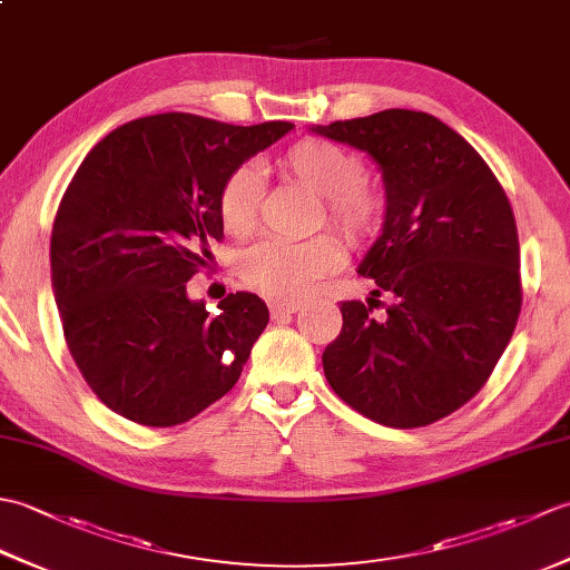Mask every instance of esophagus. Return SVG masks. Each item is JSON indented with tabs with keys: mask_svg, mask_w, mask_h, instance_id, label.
Masks as SVG:
<instances>
[{
	"mask_svg": "<svg viewBox=\"0 0 570 570\" xmlns=\"http://www.w3.org/2000/svg\"><path fill=\"white\" fill-rule=\"evenodd\" d=\"M298 308H301L298 301H274V304L269 306L274 321L284 318V316H292V313H296Z\"/></svg>",
	"mask_w": 570,
	"mask_h": 570,
	"instance_id": "34e87169",
	"label": "esophagus"
}]
</instances>
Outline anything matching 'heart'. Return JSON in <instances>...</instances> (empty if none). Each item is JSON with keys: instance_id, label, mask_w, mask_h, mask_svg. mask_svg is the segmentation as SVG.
<instances>
[{"instance_id": "obj_1", "label": "heart", "mask_w": 570, "mask_h": 570, "mask_svg": "<svg viewBox=\"0 0 570 570\" xmlns=\"http://www.w3.org/2000/svg\"><path fill=\"white\" fill-rule=\"evenodd\" d=\"M276 174L321 196L318 225L328 220L347 245L365 247L386 223L384 193L362 178L360 156L341 144L304 137L276 156ZM264 186L252 166H239L223 180L217 210L227 235L247 237L259 223ZM343 254L337 239L316 235L304 242H259L245 252L239 274L245 284L276 298L306 296L318 278L337 269Z\"/></svg>"}]
</instances>
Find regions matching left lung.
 Returning a JSON list of instances; mask_svg holds the SVG:
<instances>
[{"label": "left lung", "instance_id": "1", "mask_svg": "<svg viewBox=\"0 0 570 570\" xmlns=\"http://www.w3.org/2000/svg\"><path fill=\"white\" fill-rule=\"evenodd\" d=\"M313 131L382 168L386 223L357 272L374 278V296H392L384 321L343 301L325 380L382 426H429L485 386L514 333L522 274L512 205L485 159L433 115L384 110Z\"/></svg>", "mask_w": 570, "mask_h": 570}]
</instances>
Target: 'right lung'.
<instances>
[{"label": "right lung", "instance_id": "right-lung-1", "mask_svg": "<svg viewBox=\"0 0 570 570\" xmlns=\"http://www.w3.org/2000/svg\"><path fill=\"white\" fill-rule=\"evenodd\" d=\"M292 127L166 112L85 156L53 220L51 282L70 355L115 414L178 426L239 380L269 308L237 292L210 316L186 284L223 239V180Z\"/></svg>", "mask_w": 570, "mask_h": 570}]
</instances>
